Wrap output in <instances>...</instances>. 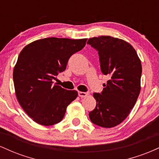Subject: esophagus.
<instances>
[{
    "label": "esophagus",
    "instance_id": "esophagus-1",
    "mask_svg": "<svg viewBox=\"0 0 159 159\" xmlns=\"http://www.w3.org/2000/svg\"><path fill=\"white\" fill-rule=\"evenodd\" d=\"M78 96H79L81 98H85L88 96V93L81 92V91H79V92H78Z\"/></svg>",
    "mask_w": 159,
    "mask_h": 159
}]
</instances>
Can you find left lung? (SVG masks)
Segmentation results:
<instances>
[{"label": "left lung", "mask_w": 159, "mask_h": 159, "mask_svg": "<svg viewBox=\"0 0 159 159\" xmlns=\"http://www.w3.org/2000/svg\"><path fill=\"white\" fill-rule=\"evenodd\" d=\"M87 44L98 51L102 72L109 76L102 93H93L96 106L89 116L98 126L114 127L129 116L139 96L141 62L123 39L101 36L89 39Z\"/></svg>", "instance_id": "obj_1"}]
</instances>
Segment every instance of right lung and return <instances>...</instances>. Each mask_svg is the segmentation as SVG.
Instances as JSON below:
<instances>
[{
    "label": "right lung",
    "instance_id": "1",
    "mask_svg": "<svg viewBox=\"0 0 159 159\" xmlns=\"http://www.w3.org/2000/svg\"><path fill=\"white\" fill-rule=\"evenodd\" d=\"M87 39L49 37L36 40L20 52L13 69L16 97L36 123L52 125L63 120L68 105L78 96L53 79L64 71L71 56L85 46Z\"/></svg>",
    "mask_w": 159,
    "mask_h": 159
}]
</instances>
